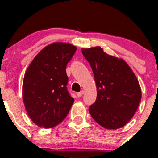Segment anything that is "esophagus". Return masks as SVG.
Here are the masks:
<instances>
[{
    "label": "esophagus",
    "mask_w": 158,
    "mask_h": 158,
    "mask_svg": "<svg viewBox=\"0 0 158 158\" xmlns=\"http://www.w3.org/2000/svg\"><path fill=\"white\" fill-rule=\"evenodd\" d=\"M83 94H84V91H83V90H81L80 92H79V93H77V95L78 97H81V96H82Z\"/></svg>",
    "instance_id": "obj_1"
}]
</instances>
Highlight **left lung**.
<instances>
[{"mask_svg": "<svg viewBox=\"0 0 158 158\" xmlns=\"http://www.w3.org/2000/svg\"><path fill=\"white\" fill-rule=\"evenodd\" d=\"M81 52L90 63L97 89L90 115L107 129L122 128L135 115L142 97L135 74L123 59L108 55L101 47L81 48Z\"/></svg>", "mask_w": 158, "mask_h": 158, "instance_id": "1", "label": "left lung"}]
</instances>
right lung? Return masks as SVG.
Listing matches in <instances>:
<instances>
[{
  "instance_id": "add662e5",
  "label": "right lung",
  "mask_w": 158,
  "mask_h": 158,
  "mask_svg": "<svg viewBox=\"0 0 158 158\" xmlns=\"http://www.w3.org/2000/svg\"><path fill=\"white\" fill-rule=\"evenodd\" d=\"M77 47L54 42L40 51L25 72L22 98L27 114L39 127L53 128L67 117L74 102L67 90L66 67Z\"/></svg>"
}]
</instances>
